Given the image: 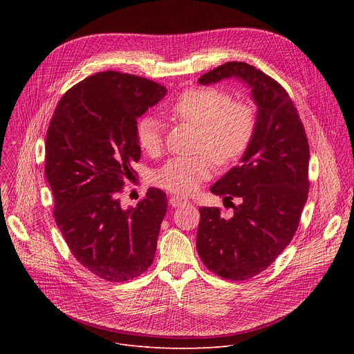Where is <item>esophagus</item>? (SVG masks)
Returning <instances> with one entry per match:
<instances>
[{"label": "esophagus", "mask_w": 354, "mask_h": 354, "mask_svg": "<svg viewBox=\"0 0 354 354\" xmlns=\"http://www.w3.org/2000/svg\"><path fill=\"white\" fill-rule=\"evenodd\" d=\"M169 203H171L172 207H179V206L187 203V198H185L182 196H171L169 197Z\"/></svg>", "instance_id": "obj_1"}]
</instances>
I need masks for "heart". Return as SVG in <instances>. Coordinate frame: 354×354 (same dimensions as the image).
<instances>
[{
	"label": "heart",
	"mask_w": 354,
	"mask_h": 354,
	"mask_svg": "<svg viewBox=\"0 0 354 354\" xmlns=\"http://www.w3.org/2000/svg\"><path fill=\"white\" fill-rule=\"evenodd\" d=\"M169 116L198 129L197 149L190 157H175L162 165L157 183L174 193L192 194L209 179L213 161L227 167L239 160L255 131V115L243 104H234L228 92L212 88H192L179 95L168 111ZM140 148L148 156H158L162 148V126L154 116H145L136 130Z\"/></svg>",
	"instance_id": "heart-1"
}]
</instances>
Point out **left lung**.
Wrapping results in <instances>:
<instances>
[{"label":"left lung","mask_w":354,"mask_h":354,"mask_svg":"<svg viewBox=\"0 0 354 354\" xmlns=\"http://www.w3.org/2000/svg\"><path fill=\"white\" fill-rule=\"evenodd\" d=\"M235 78L257 105L255 131L241 158L213 186L234 214L200 207L196 246L200 259L220 277L246 280L269 268L291 242L308 197L310 147L297 109L273 78L242 62L225 63L198 78L212 85ZM240 197V205L230 200Z\"/></svg>","instance_id":"obj_1"}]
</instances>
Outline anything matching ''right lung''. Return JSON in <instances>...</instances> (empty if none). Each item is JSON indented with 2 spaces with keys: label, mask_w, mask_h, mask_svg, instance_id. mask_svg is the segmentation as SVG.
<instances>
[{
  "label": "right lung",
  "mask_w": 354,
  "mask_h": 354,
  "mask_svg": "<svg viewBox=\"0 0 354 354\" xmlns=\"http://www.w3.org/2000/svg\"><path fill=\"white\" fill-rule=\"evenodd\" d=\"M167 88L118 71L93 74L68 89L46 136V178L55 218L75 259L106 281L142 274L154 261L167 194L149 187L136 207L119 193L140 160L137 119Z\"/></svg>",
  "instance_id": "add662e5"
}]
</instances>
